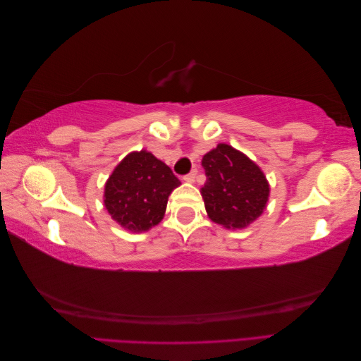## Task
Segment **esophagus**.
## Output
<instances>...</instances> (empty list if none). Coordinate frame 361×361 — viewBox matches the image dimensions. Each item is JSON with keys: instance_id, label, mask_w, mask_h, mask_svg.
<instances>
[{"instance_id": "34e87169", "label": "esophagus", "mask_w": 361, "mask_h": 361, "mask_svg": "<svg viewBox=\"0 0 361 361\" xmlns=\"http://www.w3.org/2000/svg\"><path fill=\"white\" fill-rule=\"evenodd\" d=\"M195 176H197V171H191V173H188L187 174V176H183V180L185 182H188V183H192L194 180H195Z\"/></svg>"}]
</instances>
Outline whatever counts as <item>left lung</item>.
Here are the masks:
<instances>
[{
	"instance_id": "obj_1",
	"label": "left lung",
	"mask_w": 361,
	"mask_h": 361,
	"mask_svg": "<svg viewBox=\"0 0 361 361\" xmlns=\"http://www.w3.org/2000/svg\"><path fill=\"white\" fill-rule=\"evenodd\" d=\"M206 183L200 192L207 216L226 228H245L267 209L269 183L245 154L220 143L202 159Z\"/></svg>"
}]
</instances>
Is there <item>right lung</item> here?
I'll return each instance as SVG.
<instances>
[{
    "mask_svg": "<svg viewBox=\"0 0 361 361\" xmlns=\"http://www.w3.org/2000/svg\"><path fill=\"white\" fill-rule=\"evenodd\" d=\"M180 180L171 169L146 149L130 152L106 179L104 204L113 220L134 233L161 223L169 195Z\"/></svg>",
    "mask_w": 361,
    "mask_h": 361,
    "instance_id": "1",
    "label": "right lung"
}]
</instances>
